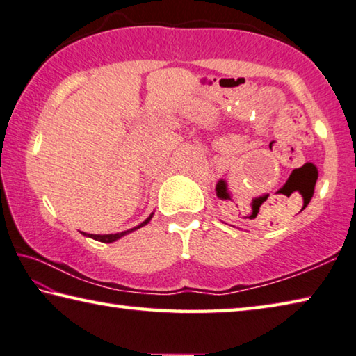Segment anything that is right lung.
<instances>
[{
    "label": "right lung",
    "instance_id": "add662e5",
    "mask_svg": "<svg viewBox=\"0 0 356 356\" xmlns=\"http://www.w3.org/2000/svg\"><path fill=\"white\" fill-rule=\"evenodd\" d=\"M151 218H153V214H151V216H149L148 219H145L142 224L137 225V227H134V229H131V230H126V232H121V233H113V235H88V236H91L92 240H97V241H102V243H112V241H115V240H118V238L124 236L126 233H131V232H134V230L140 229V227L147 225V224L149 222V219H151ZM85 235H86V233H85Z\"/></svg>",
    "mask_w": 356,
    "mask_h": 356
}]
</instances>
